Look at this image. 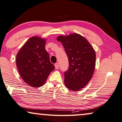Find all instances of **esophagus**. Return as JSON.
I'll return each instance as SVG.
<instances>
[{
    "instance_id": "esophagus-1",
    "label": "esophagus",
    "mask_w": 122,
    "mask_h": 122,
    "mask_svg": "<svg viewBox=\"0 0 122 122\" xmlns=\"http://www.w3.org/2000/svg\"><path fill=\"white\" fill-rule=\"evenodd\" d=\"M55 67L56 69H58L59 68V65H58V63H56V64H55Z\"/></svg>"
}]
</instances>
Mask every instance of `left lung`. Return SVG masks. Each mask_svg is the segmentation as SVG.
<instances>
[{"label":"left lung","instance_id":"1","mask_svg":"<svg viewBox=\"0 0 122 122\" xmlns=\"http://www.w3.org/2000/svg\"><path fill=\"white\" fill-rule=\"evenodd\" d=\"M57 40L62 43L69 59V69L64 72L65 86L72 91L80 90L92 78L95 52L88 41L79 34L60 36Z\"/></svg>","mask_w":122,"mask_h":122}]
</instances>
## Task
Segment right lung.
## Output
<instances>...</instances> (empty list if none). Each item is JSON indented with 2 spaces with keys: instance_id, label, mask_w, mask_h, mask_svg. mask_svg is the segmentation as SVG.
<instances>
[{
  "instance_id": "add662e5",
  "label": "right lung",
  "mask_w": 122,
  "mask_h": 122,
  "mask_svg": "<svg viewBox=\"0 0 122 122\" xmlns=\"http://www.w3.org/2000/svg\"><path fill=\"white\" fill-rule=\"evenodd\" d=\"M46 40L39 37L30 38L22 47L16 57V65L24 81L32 87L44 85L55 66L50 62L45 49Z\"/></svg>"
}]
</instances>
